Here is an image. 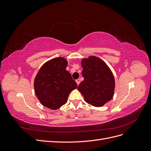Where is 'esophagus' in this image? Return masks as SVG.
Wrapping results in <instances>:
<instances>
[{
    "mask_svg": "<svg viewBox=\"0 0 151 151\" xmlns=\"http://www.w3.org/2000/svg\"><path fill=\"white\" fill-rule=\"evenodd\" d=\"M76 83H77V85H79V84H80V83H81V79H77L76 80Z\"/></svg>",
    "mask_w": 151,
    "mask_h": 151,
    "instance_id": "obj_1",
    "label": "esophagus"
}]
</instances>
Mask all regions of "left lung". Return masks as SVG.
Here are the masks:
<instances>
[{
  "mask_svg": "<svg viewBox=\"0 0 151 151\" xmlns=\"http://www.w3.org/2000/svg\"><path fill=\"white\" fill-rule=\"evenodd\" d=\"M84 77L78 90L89 104L99 107L111 100L115 89V79L108 65L96 57H89L81 62Z\"/></svg>",
  "mask_w": 151,
  "mask_h": 151,
  "instance_id": "1",
  "label": "left lung"
}]
</instances>
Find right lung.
Masks as SVG:
<instances>
[{"label":"right lung","mask_w":151,"mask_h":151,"mask_svg":"<svg viewBox=\"0 0 151 151\" xmlns=\"http://www.w3.org/2000/svg\"><path fill=\"white\" fill-rule=\"evenodd\" d=\"M67 62L57 57L46 62L41 67L35 79L36 96L43 106L58 109L67 101L68 95L77 84L66 70Z\"/></svg>","instance_id":"1"}]
</instances>
